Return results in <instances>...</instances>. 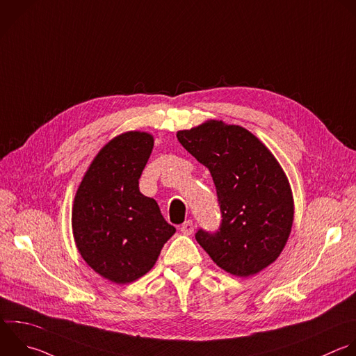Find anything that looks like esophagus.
I'll return each instance as SVG.
<instances>
[{"instance_id": "esophagus-1", "label": "esophagus", "mask_w": 356, "mask_h": 356, "mask_svg": "<svg viewBox=\"0 0 356 356\" xmlns=\"http://www.w3.org/2000/svg\"><path fill=\"white\" fill-rule=\"evenodd\" d=\"M180 232L183 234H191L194 232V223L193 220H186L181 226H180Z\"/></svg>"}]
</instances>
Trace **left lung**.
<instances>
[{"label":"left lung","instance_id":"obj_1","mask_svg":"<svg viewBox=\"0 0 356 356\" xmlns=\"http://www.w3.org/2000/svg\"><path fill=\"white\" fill-rule=\"evenodd\" d=\"M205 168L216 187L222 223L195 239L223 271L248 278L282 253L293 223L289 180L273 152L249 130L207 120L176 134Z\"/></svg>","mask_w":356,"mask_h":356}]
</instances>
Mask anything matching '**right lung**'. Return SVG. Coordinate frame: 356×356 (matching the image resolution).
<instances>
[{
    "label": "right lung",
    "mask_w": 356,
    "mask_h": 356,
    "mask_svg": "<svg viewBox=\"0 0 356 356\" xmlns=\"http://www.w3.org/2000/svg\"><path fill=\"white\" fill-rule=\"evenodd\" d=\"M154 136L127 131L93 158L72 205V234L83 261L114 284H130L156 263L176 232L138 180L152 154Z\"/></svg>",
    "instance_id": "right-lung-1"
}]
</instances>
